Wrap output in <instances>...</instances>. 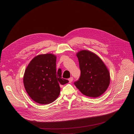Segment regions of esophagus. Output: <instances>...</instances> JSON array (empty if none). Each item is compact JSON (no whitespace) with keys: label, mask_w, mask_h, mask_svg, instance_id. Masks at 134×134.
I'll use <instances>...</instances> for the list:
<instances>
[{"label":"esophagus","mask_w":134,"mask_h":134,"mask_svg":"<svg viewBox=\"0 0 134 134\" xmlns=\"http://www.w3.org/2000/svg\"><path fill=\"white\" fill-rule=\"evenodd\" d=\"M68 80H69V83H71V82H72V81H73V77H70V78L68 79Z\"/></svg>","instance_id":"1"}]
</instances>
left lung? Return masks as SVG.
<instances>
[{
    "label": "left lung",
    "mask_w": 134,
    "mask_h": 134,
    "mask_svg": "<svg viewBox=\"0 0 134 134\" xmlns=\"http://www.w3.org/2000/svg\"><path fill=\"white\" fill-rule=\"evenodd\" d=\"M77 57L81 76L74 82L75 85L87 97H100L110 84V74L107 67L98 56L89 51H81Z\"/></svg>",
    "instance_id": "8db88e82"
}]
</instances>
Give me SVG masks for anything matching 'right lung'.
<instances>
[{
    "instance_id": "obj_1",
    "label": "right lung",
    "mask_w": 134,
    "mask_h": 134,
    "mask_svg": "<svg viewBox=\"0 0 134 134\" xmlns=\"http://www.w3.org/2000/svg\"><path fill=\"white\" fill-rule=\"evenodd\" d=\"M25 88L35 102L47 104L58 97L60 85L68 80L62 77V69L56 70V56L50 53L37 55L31 60L24 76Z\"/></svg>"
}]
</instances>
